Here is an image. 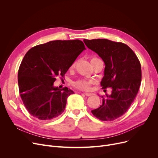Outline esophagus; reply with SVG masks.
<instances>
[{
  "label": "esophagus",
  "instance_id": "1",
  "mask_svg": "<svg viewBox=\"0 0 158 158\" xmlns=\"http://www.w3.org/2000/svg\"><path fill=\"white\" fill-rule=\"evenodd\" d=\"M84 94H85V95L86 96H88V97L94 95V94H92V93H86V92H85V93H84Z\"/></svg>",
  "mask_w": 158,
  "mask_h": 158
}]
</instances>
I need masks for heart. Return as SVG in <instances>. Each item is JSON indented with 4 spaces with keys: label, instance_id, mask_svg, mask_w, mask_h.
Wrapping results in <instances>:
<instances>
[{
    "label": "heart",
    "instance_id": "1",
    "mask_svg": "<svg viewBox=\"0 0 158 158\" xmlns=\"http://www.w3.org/2000/svg\"><path fill=\"white\" fill-rule=\"evenodd\" d=\"M98 58L97 57H92V59H91V61L97 60ZM75 65H76V62H74L73 63H72V66H71V68H73ZM93 83V82L92 81H89V80H87L85 79H78L76 81H74L73 82V85L75 88H76L77 89H79L81 90H89L90 88L91 85Z\"/></svg>",
    "mask_w": 158,
    "mask_h": 158
}]
</instances>
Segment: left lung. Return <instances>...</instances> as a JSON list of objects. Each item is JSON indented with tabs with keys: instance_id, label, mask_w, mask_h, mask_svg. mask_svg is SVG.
Here are the masks:
<instances>
[{
	"instance_id": "left-lung-1",
	"label": "left lung",
	"mask_w": 158,
	"mask_h": 158,
	"mask_svg": "<svg viewBox=\"0 0 158 158\" xmlns=\"http://www.w3.org/2000/svg\"><path fill=\"white\" fill-rule=\"evenodd\" d=\"M83 41L105 63L104 76L101 82L102 88L112 89L110 95L102 96V105L92 113L101 120L113 121L125 113L136 98L142 81L139 61L125 44L107 39Z\"/></svg>"
}]
</instances>
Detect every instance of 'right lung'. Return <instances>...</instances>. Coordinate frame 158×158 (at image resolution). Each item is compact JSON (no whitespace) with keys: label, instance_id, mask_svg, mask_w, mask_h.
Masks as SVG:
<instances>
[{"label":"right lung","instance_id":"1","mask_svg":"<svg viewBox=\"0 0 158 158\" xmlns=\"http://www.w3.org/2000/svg\"><path fill=\"white\" fill-rule=\"evenodd\" d=\"M82 41L54 40L31 48L23 57L18 72L19 92L28 112L41 120H52L64 110L66 100L74 94L54 86L85 50Z\"/></svg>","mask_w":158,"mask_h":158}]
</instances>
